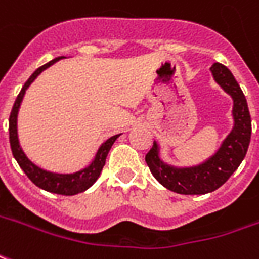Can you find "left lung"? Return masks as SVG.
<instances>
[{
    "mask_svg": "<svg viewBox=\"0 0 259 259\" xmlns=\"http://www.w3.org/2000/svg\"><path fill=\"white\" fill-rule=\"evenodd\" d=\"M213 78L233 98L234 126L222 146L205 162L189 168H175L160 158V148L154 142L146 154V162L161 185L181 195H205L213 192L230 178L241 164L251 140V116L247 99L231 71L223 64L210 67Z\"/></svg>",
    "mask_w": 259,
    "mask_h": 259,
    "instance_id": "obj_1",
    "label": "left lung"
}]
</instances>
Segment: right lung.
<instances>
[{
    "instance_id": "obj_1",
    "label": "right lung",
    "mask_w": 259,
    "mask_h": 259,
    "mask_svg": "<svg viewBox=\"0 0 259 259\" xmlns=\"http://www.w3.org/2000/svg\"><path fill=\"white\" fill-rule=\"evenodd\" d=\"M61 57H57L54 60L49 61L48 64L39 67L36 70L35 73L32 74L29 79L25 82V85L22 87L21 92L18 94L16 97V101L14 106H12V111H11L10 115V143H11V150H12V154L15 157L16 162L19 164V167L22 168L23 172L28 175V178L36 186H39L41 189L48 191V192L57 193V195H66V196H70V195H77V193H81L87 191L90 186L98 180V177L101 175V171L105 165V161H106V157H108V153L111 150L112 144L115 143L117 137L120 135L112 136L111 139H108L106 142L102 143V146L99 147L98 153L95 155V158L92 161L91 164L88 165L84 169L81 171H77L74 174H56L50 172V171H45L41 169L37 165H35L32 161L29 160L28 157L23 153L22 147L19 146V140H18V124H16V119H18V111H19V106H21V102H22L23 95L28 90V87L35 81V78L39 75V74L46 70L48 67H50L52 64H54L56 61L60 60Z\"/></svg>"
}]
</instances>
